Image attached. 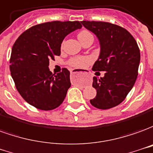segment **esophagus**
<instances>
[{"label":"esophagus","instance_id":"1","mask_svg":"<svg viewBox=\"0 0 153 153\" xmlns=\"http://www.w3.org/2000/svg\"><path fill=\"white\" fill-rule=\"evenodd\" d=\"M83 72L82 71H76V70H74V71L71 72V74H75V73H82Z\"/></svg>","mask_w":153,"mask_h":153}]
</instances>
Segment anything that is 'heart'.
<instances>
[{
  "label": "heart",
  "instance_id": "b5f03b06",
  "mask_svg": "<svg viewBox=\"0 0 153 153\" xmlns=\"http://www.w3.org/2000/svg\"><path fill=\"white\" fill-rule=\"evenodd\" d=\"M77 37H78L79 40L81 41V43L84 42L85 40L90 39H94L92 33L88 30H82L81 32H79ZM91 62V58L89 57H75L71 58L68 62V63L73 68H82L85 67L87 64H89Z\"/></svg>",
  "mask_w": 153,
  "mask_h": 153
}]
</instances>
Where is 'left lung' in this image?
Wrapping results in <instances>:
<instances>
[{
    "label": "left lung",
    "mask_w": 153,
    "mask_h": 153,
    "mask_svg": "<svg viewBox=\"0 0 153 153\" xmlns=\"http://www.w3.org/2000/svg\"><path fill=\"white\" fill-rule=\"evenodd\" d=\"M98 38L100 53L93 71H105L104 77H93L96 96L90 100L100 109L115 107L126 98L137 77L140 50L133 35L124 28L102 21L81 22Z\"/></svg>",
    "instance_id": "obj_1"
}]
</instances>
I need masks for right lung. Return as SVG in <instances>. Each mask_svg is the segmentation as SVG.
<instances>
[{
    "mask_svg": "<svg viewBox=\"0 0 153 153\" xmlns=\"http://www.w3.org/2000/svg\"><path fill=\"white\" fill-rule=\"evenodd\" d=\"M82 25L79 21H52L25 30L12 47L10 70L20 96L30 105L52 110L63 102L71 86L70 71L62 68L53 74L49 60L61 54V44L68 34Z\"/></svg>",
    "mask_w": 153,
    "mask_h": 153,
    "instance_id": "obj_1",
    "label": "right lung"
}]
</instances>
